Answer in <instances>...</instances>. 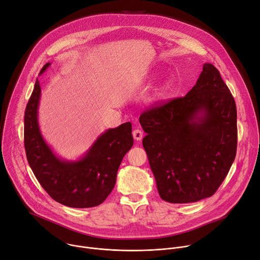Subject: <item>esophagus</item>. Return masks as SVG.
Returning a JSON list of instances; mask_svg holds the SVG:
<instances>
[{
  "label": "esophagus",
  "mask_w": 260,
  "mask_h": 260,
  "mask_svg": "<svg viewBox=\"0 0 260 260\" xmlns=\"http://www.w3.org/2000/svg\"><path fill=\"white\" fill-rule=\"evenodd\" d=\"M133 136H134V139H135L136 141H141V140L143 139V132H142L141 129L137 128V129H135V131L133 132Z\"/></svg>",
  "instance_id": "esophagus-1"
}]
</instances>
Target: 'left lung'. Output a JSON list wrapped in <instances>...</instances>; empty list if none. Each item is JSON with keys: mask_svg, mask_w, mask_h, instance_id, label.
Wrapping results in <instances>:
<instances>
[{"mask_svg": "<svg viewBox=\"0 0 260 260\" xmlns=\"http://www.w3.org/2000/svg\"><path fill=\"white\" fill-rule=\"evenodd\" d=\"M143 146L160 198L187 204L212 197L237 153V107L212 63L187 94L145 111Z\"/></svg>", "mask_w": 260, "mask_h": 260, "instance_id": "left-lung-1", "label": "left lung"}]
</instances>
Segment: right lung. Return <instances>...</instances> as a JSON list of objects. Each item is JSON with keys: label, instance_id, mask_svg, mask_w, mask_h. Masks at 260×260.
<instances>
[{"label": "right lung", "instance_id": "1", "mask_svg": "<svg viewBox=\"0 0 260 260\" xmlns=\"http://www.w3.org/2000/svg\"><path fill=\"white\" fill-rule=\"evenodd\" d=\"M47 62L39 75L43 74ZM41 86L37 79L24 112V148L29 167L45 191L71 208L101 205L114 188L118 168L134 145L132 123L101 134L77 160L58 157L45 142L38 122Z\"/></svg>", "mask_w": 260, "mask_h": 260}]
</instances>
